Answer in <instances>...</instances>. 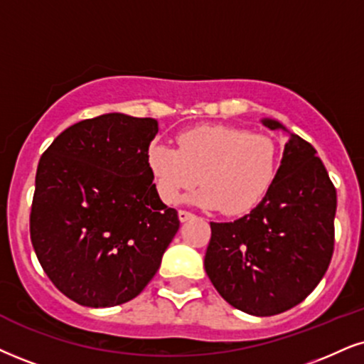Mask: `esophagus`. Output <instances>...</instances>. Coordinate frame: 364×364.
I'll use <instances>...</instances> for the list:
<instances>
[{
    "instance_id": "34e87169",
    "label": "esophagus",
    "mask_w": 364,
    "mask_h": 364,
    "mask_svg": "<svg viewBox=\"0 0 364 364\" xmlns=\"http://www.w3.org/2000/svg\"><path fill=\"white\" fill-rule=\"evenodd\" d=\"M191 218H194V214L189 213V210H178V219H181V223L189 221Z\"/></svg>"
}]
</instances>
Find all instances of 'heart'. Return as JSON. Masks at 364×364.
<instances>
[{"mask_svg": "<svg viewBox=\"0 0 364 364\" xmlns=\"http://www.w3.org/2000/svg\"><path fill=\"white\" fill-rule=\"evenodd\" d=\"M177 148L154 143L146 164L160 199L178 203L204 183L191 200L226 214H243L262 203L277 181L280 146L272 136L226 124H203L177 136Z\"/></svg>", "mask_w": 364, "mask_h": 364, "instance_id": "obj_1", "label": "heart"}]
</instances>
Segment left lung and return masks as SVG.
Returning a JSON list of instances; mask_svg holds the SVG:
<instances>
[{
    "mask_svg": "<svg viewBox=\"0 0 364 364\" xmlns=\"http://www.w3.org/2000/svg\"><path fill=\"white\" fill-rule=\"evenodd\" d=\"M289 134L277 181L262 203L232 223H210L204 267L219 295L246 314L275 316L302 302L334 251L336 189L311 143Z\"/></svg>",
    "mask_w": 364,
    "mask_h": 364,
    "instance_id": "8db88e82",
    "label": "left lung"
}]
</instances>
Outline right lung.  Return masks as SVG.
Here are the masks:
<instances>
[{
  "instance_id": "1",
  "label": "right lung",
  "mask_w": 364,
  "mask_h": 364,
  "mask_svg": "<svg viewBox=\"0 0 364 364\" xmlns=\"http://www.w3.org/2000/svg\"><path fill=\"white\" fill-rule=\"evenodd\" d=\"M156 133L154 118L101 114L62 132L38 161L31 245L52 284L80 306L136 297L178 231L148 170Z\"/></svg>"
}]
</instances>
